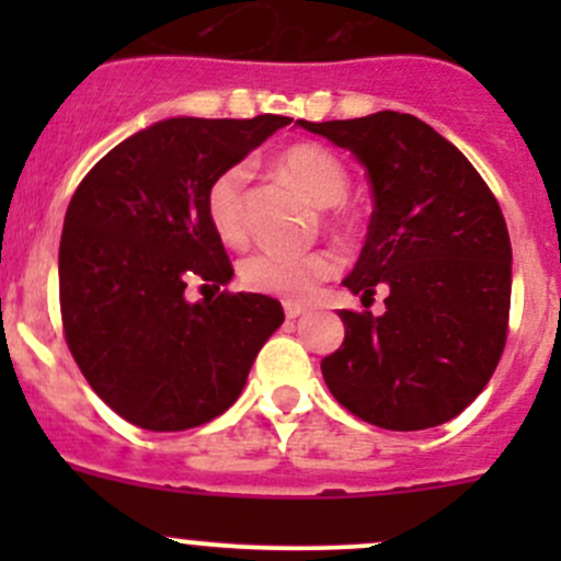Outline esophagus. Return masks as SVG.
I'll list each match as a JSON object with an SVG mask.
<instances>
[{
  "label": "esophagus",
  "mask_w": 561,
  "mask_h": 561,
  "mask_svg": "<svg viewBox=\"0 0 561 561\" xmlns=\"http://www.w3.org/2000/svg\"><path fill=\"white\" fill-rule=\"evenodd\" d=\"M304 312H307V309H304L301 304H290V301L285 304V317H287V320H296V317H301Z\"/></svg>",
  "instance_id": "34e87169"
}]
</instances>
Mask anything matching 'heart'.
I'll use <instances>...</instances> for the list:
<instances>
[{
  "label": "heart",
  "mask_w": 561,
  "mask_h": 561,
  "mask_svg": "<svg viewBox=\"0 0 561 561\" xmlns=\"http://www.w3.org/2000/svg\"><path fill=\"white\" fill-rule=\"evenodd\" d=\"M279 168L307 192L317 206H325L328 219L339 222V203L347 197L350 173L331 149L320 144H296L279 154ZM247 179L244 162L225 168L206 190V217L225 244L236 247L247 239ZM336 271V257L328 249L279 252L260 249L239 265V279L247 290L285 301H307Z\"/></svg>",
  "instance_id": "b5f03b06"
}]
</instances>
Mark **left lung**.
I'll use <instances>...</instances> for the list:
<instances>
[{
  "label": "left lung",
  "instance_id": "left-lung-1",
  "mask_svg": "<svg viewBox=\"0 0 561 561\" xmlns=\"http://www.w3.org/2000/svg\"><path fill=\"white\" fill-rule=\"evenodd\" d=\"M298 127L353 151L375 197L344 287L386 312H347L320 369L333 399L371 426L421 432L456 417L494 375L507 339L513 252L505 217L450 140L421 118L380 111Z\"/></svg>",
  "mask_w": 561,
  "mask_h": 561
}]
</instances>
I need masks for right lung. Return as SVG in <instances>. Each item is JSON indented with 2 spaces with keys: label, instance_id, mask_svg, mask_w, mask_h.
Listing matches in <instances>:
<instances>
[{
  "label": "right lung",
  "instance_id": "1",
  "mask_svg": "<svg viewBox=\"0 0 561 561\" xmlns=\"http://www.w3.org/2000/svg\"><path fill=\"white\" fill-rule=\"evenodd\" d=\"M287 116L157 122L78 184L59 244L65 339L94 393L149 432H184L241 396L260 347L285 322L260 293L190 304V282L228 285L233 265L206 217V190Z\"/></svg>",
  "mask_w": 561,
  "mask_h": 561
}]
</instances>
